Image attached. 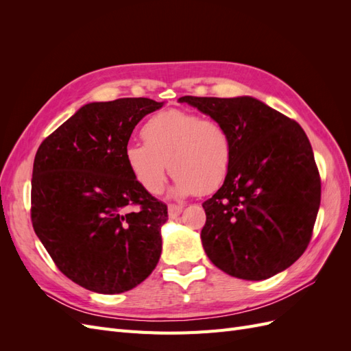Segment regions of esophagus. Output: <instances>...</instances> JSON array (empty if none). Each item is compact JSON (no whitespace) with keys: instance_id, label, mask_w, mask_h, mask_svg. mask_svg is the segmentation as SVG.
Instances as JSON below:
<instances>
[{"instance_id":"esophagus-1","label":"esophagus","mask_w":351,"mask_h":351,"mask_svg":"<svg viewBox=\"0 0 351 351\" xmlns=\"http://www.w3.org/2000/svg\"><path fill=\"white\" fill-rule=\"evenodd\" d=\"M183 212V206L180 205H169L168 206V215L169 218H177Z\"/></svg>"}]
</instances>
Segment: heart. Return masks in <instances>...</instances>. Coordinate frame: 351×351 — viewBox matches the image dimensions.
<instances>
[{
	"instance_id": "obj_1",
	"label": "heart",
	"mask_w": 351,
	"mask_h": 351,
	"mask_svg": "<svg viewBox=\"0 0 351 351\" xmlns=\"http://www.w3.org/2000/svg\"><path fill=\"white\" fill-rule=\"evenodd\" d=\"M141 136L145 145L130 143L124 161L136 183L151 195H161L169 173L176 177L174 195H210L228 176L232 142L217 120L195 112L168 110L147 120Z\"/></svg>"
}]
</instances>
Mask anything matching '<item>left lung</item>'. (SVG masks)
Wrapping results in <instances>:
<instances>
[{
	"mask_svg": "<svg viewBox=\"0 0 351 351\" xmlns=\"http://www.w3.org/2000/svg\"><path fill=\"white\" fill-rule=\"evenodd\" d=\"M226 127L232 159L224 184L202 206L210 262L231 277L261 281L307 249L321 205V176L299 123L250 98L183 97Z\"/></svg>",
	"mask_w": 351,
	"mask_h": 351,
	"instance_id": "left-lung-1",
	"label": "left lung"
}]
</instances>
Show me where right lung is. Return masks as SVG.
<instances>
[{"mask_svg": "<svg viewBox=\"0 0 351 351\" xmlns=\"http://www.w3.org/2000/svg\"><path fill=\"white\" fill-rule=\"evenodd\" d=\"M162 104L120 98L84 105L35 155L32 226L57 268L83 289L129 291L161 256L167 205L136 183L124 149L136 124Z\"/></svg>", "mask_w": 351, "mask_h": 351, "instance_id": "add662e5", "label": "right lung"}]
</instances>
